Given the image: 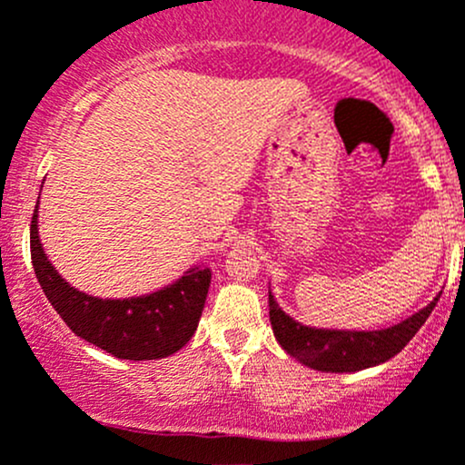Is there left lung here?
<instances>
[{
	"mask_svg": "<svg viewBox=\"0 0 465 465\" xmlns=\"http://www.w3.org/2000/svg\"><path fill=\"white\" fill-rule=\"evenodd\" d=\"M440 295L428 307L389 329L338 331L313 329V326L295 322L278 307L269 291V320H272L278 344L304 366L322 371V373H355V371L384 364L386 360L400 353L432 313Z\"/></svg>",
	"mask_w": 465,
	"mask_h": 465,
	"instance_id": "1",
	"label": "left lung"
}]
</instances>
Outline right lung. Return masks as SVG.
I'll use <instances>...</instances> for the list:
<instances>
[{
    "mask_svg": "<svg viewBox=\"0 0 465 465\" xmlns=\"http://www.w3.org/2000/svg\"><path fill=\"white\" fill-rule=\"evenodd\" d=\"M39 207V201H37ZM37 207L30 223V258L45 298L74 335L121 360H161L192 340L205 307L212 272L193 267L176 282L139 295L104 300L61 278L39 241Z\"/></svg>",
    "mask_w": 465,
    "mask_h": 465,
    "instance_id": "right-lung-1",
    "label": "right lung"
}]
</instances>
